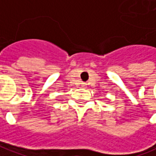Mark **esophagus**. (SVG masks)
<instances>
[{
    "mask_svg": "<svg viewBox=\"0 0 156 156\" xmlns=\"http://www.w3.org/2000/svg\"><path fill=\"white\" fill-rule=\"evenodd\" d=\"M83 86H86V84H85V83H84V84H83Z\"/></svg>",
    "mask_w": 156,
    "mask_h": 156,
    "instance_id": "34e87169",
    "label": "esophagus"
}]
</instances>
